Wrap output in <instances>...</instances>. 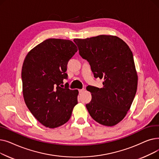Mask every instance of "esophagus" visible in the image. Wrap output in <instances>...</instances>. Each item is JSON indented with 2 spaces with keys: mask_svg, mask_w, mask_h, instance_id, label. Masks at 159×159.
<instances>
[{
  "mask_svg": "<svg viewBox=\"0 0 159 159\" xmlns=\"http://www.w3.org/2000/svg\"><path fill=\"white\" fill-rule=\"evenodd\" d=\"M84 89H79V93H82V92H84Z\"/></svg>",
  "mask_w": 159,
  "mask_h": 159,
  "instance_id": "34e87169",
  "label": "esophagus"
}]
</instances>
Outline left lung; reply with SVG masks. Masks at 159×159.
Returning a JSON list of instances; mask_svg holds the SVG:
<instances>
[{
	"label": "left lung",
	"instance_id": "1",
	"mask_svg": "<svg viewBox=\"0 0 159 159\" xmlns=\"http://www.w3.org/2000/svg\"><path fill=\"white\" fill-rule=\"evenodd\" d=\"M73 41L80 55L89 62L94 77L104 79L103 88H86L92 96L87 110L98 123L113 126L126 115L137 92L138 76L132 52L124 40L113 35Z\"/></svg>",
	"mask_w": 159,
	"mask_h": 159
}]
</instances>
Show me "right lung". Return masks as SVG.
Returning a JSON list of instances; mask_svg holds the SVG:
<instances>
[{
	"instance_id": "add662e5",
	"label": "right lung",
	"mask_w": 159,
	"mask_h": 159,
	"mask_svg": "<svg viewBox=\"0 0 159 159\" xmlns=\"http://www.w3.org/2000/svg\"><path fill=\"white\" fill-rule=\"evenodd\" d=\"M71 40L49 39L28 52L22 68V93L35 118L49 128L68 122L77 104V89L62 88L67 64L77 52Z\"/></svg>"
}]
</instances>
